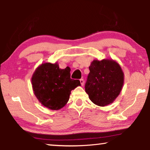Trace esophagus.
I'll list each match as a JSON object with an SVG mask.
<instances>
[{"instance_id": "34e87169", "label": "esophagus", "mask_w": 150, "mask_h": 150, "mask_svg": "<svg viewBox=\"0 0 150 150\" xmlns=\"http://www.w3.org/2000/svg\"><path fill=\"white\" fill-rule=\"evenodd\" d=\"M80 82H81V85H82V86L84 85V84H85V81H84V79H80Z\"/></svg>"}]
</instances>
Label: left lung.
I'll return each instance as SVG.
<instances>
[{
	"mask_svg": "<svg viewBox=\"0 0 150 150\" xmlns=\"http://www.w3.org/2000/svg\"><path fill=\"white\" fill-rule=\"evenodd\" d=\"M85 83V91L95 105L105 106L112 103L119 95L124 84L121 67L112 59L94 60Z\"/></svg>",
	"mask_w": 150,
	"mask_h": 150,
	"instance_id": "1",
	"label": "left lung"
}]
</instances>
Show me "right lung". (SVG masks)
Listing matches in <instances>:
<instances>
[{
	"mask_svg": "<svg viewBox=\"0 0 150 150\" xmlns=\"http://www.w3.org/2000/svg\"><path fill=\"white\" fill-rule=\"evenodd\" d=\"M70 68L59 69L57 63H45L35 69L32 77L34 95L42 105L51 110L63 108L69 99L71 91L81 85L71 79Z\"/></svg>",
	"mask_w": 150,
	"mask_h": 150,
	"instance_id": "right-lung-1",
	"label": "right lung"
}]
</instances>
